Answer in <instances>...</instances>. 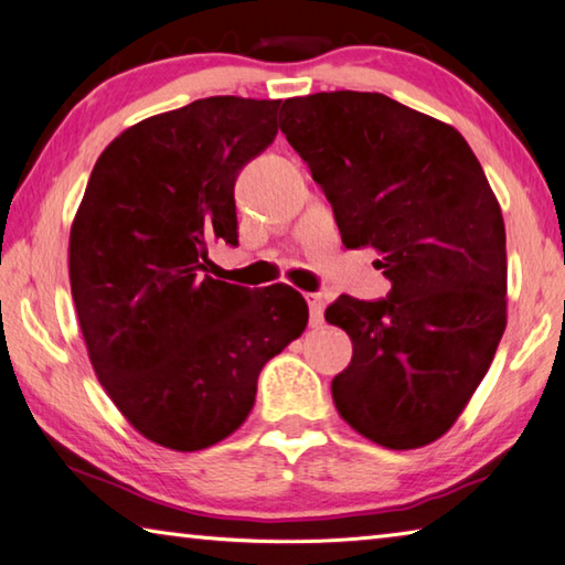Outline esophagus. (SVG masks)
Listing matches in <instances>:
<instances>
[{
  "instance_id": "esophagus-1",
  "label": "esophagus",
  "mask_w": 565,
  "mask_h": 565,
  "mask_svg": "<svg viewBox=\"0 0 565 565\" xmlns=\"http://www.w3.org/2000/svg\"><path fill=\"white\" fill-rule=\"evenodd\" d=\"M306 303H309L311 326L318 328L323 323V296L321 294H306Z\"/></svg>"
}]
</instances>
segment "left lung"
<instances>
[{"label":"left lung","mask_w":565,"mask_h":565,"mask_svg":"<svg viewBox=\"0 0 565 565\" xmlns=\"http://www.w3.org/2000/svg\"><path fill=\"white\" fill-rule=\"evenodd\" d=\"M281 116L343 244L381 252L393 284L387 299L326 309L353 341L331 383L338 415L387 449L435 443L507 328V232L484 170L459 130L383 94L286 98Z\"/></svg>","instance_id":"8db88e82"}]
</instances>
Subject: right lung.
<instances>
[{"label":"right lung","mask_w":565,"mask_h":565,"mask_svg":"<svg viewBox=\"0 0 565 565\" xmlns=\"http://www.w3.org/2000/svg\"><path fill=\"white\" fill-rule=\"evenodd\" d=\"M279 106L212 96L136 122L100 152L71 224L90 365L122 417L175 452L230 437L266 361L309 323L291 286L204 274L212 242L237 244L234 182L271 146Z\"/></svg>","instance_id":"add662e5"}]
</instances>
